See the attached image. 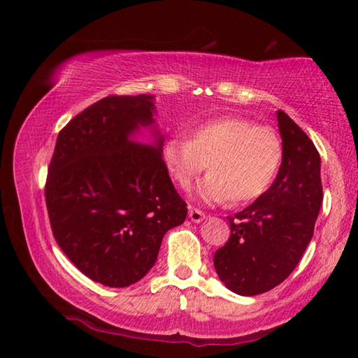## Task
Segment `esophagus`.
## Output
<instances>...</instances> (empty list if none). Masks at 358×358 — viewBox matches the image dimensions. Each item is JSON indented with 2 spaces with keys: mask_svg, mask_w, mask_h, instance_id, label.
I'll return each instance as SVG.
<instances>
[{
  "mask_svg": "<svg viewBox=\"0 0 358 358\" xmlns=\"http://www.w3.org/2000/svg\"><path fill=\"white\" fill-rule=\"evenodd\" d=\"M189 217H191L192 222H201L203 217H205V213H203V211H201V210L191 207L189 208Z\"/></svg>",
  "mask_w": 358,
  "mask_h": 358,
  "instance_id": "obj_1",
  "label": "esophagus"
}]
</instances>
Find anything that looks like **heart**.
<instances>
[{"instance_id": "b5f03b06", "label": "heart", "mask_w": 358, "mask_h": 358, "mask_svg": "<svg viewBox=\"0 0 358 358\" xmlns=\"http://www.w3.org/2000/svg\"><path fill=\"white\" fill-rule=\"evenodd\" d=\"M164 161L181 189H189L208 166L199 197L208 203L241 205L259 199L275 180L282 143L270 126L240 117L203 121L189 138L175 136L164 145Z\"/></svg>"}]
</instances>
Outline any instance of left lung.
Masks as SVG:
<instances>
[{
  "instance_id": "left-lung-1",
  "label": "left lung",
  "mask_w": 358,
  "mask_h": 358,
  "mask_svg": "<svg viewBox=\"0 0 358 358\" xmlns=\"http://www.w3.org/2000/svg\"><path fill=\"white\" fill-rule=\"evenodd\" d=\"M282 162L268 189L229 216L230 237L215 252L220 280L238 295H257L292 273L310 245L324 192L320 156L310 137L282 110L276 112Z\"/></svg>"
}]
</instances>
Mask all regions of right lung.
Instances as JSON below:
<instances>
[{
    "instance_id": "obj_1",
    "label": "right lung",
    "mask_w": 358,
    "mask_h": 358,
    "mask_svg": "<svg viewBox=\"0 0 358 358\" xmlns=\"http://www.w3.org/2000/svg\"><path fill=\"white\" fill-rule=\"evenodd\" d=\"M153 96H107L59 131L48 166L45 203L57 243L85 276L128 287L155 265L169 229L183 224L162 142L129 141L153 124Z\"/></svg>"
}]
</instances>
